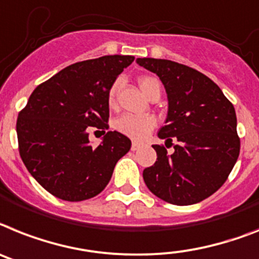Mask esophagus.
<instances>
[{
	"instance_id": "obj_1",
	"label": "esophagus",
	"mask_w": 259,
	"mask_h": 259,
	"mask_svg": "<svg viewBox=\"0 0 259 259\" xmlns=\"http://www.w3.org/2000/svg\"><path fill=\"white\" fill-rule=\"evenodd\" d=\"M140 147H141V145H140V143H137V142H133V145H132V150H133V151L138 150Z\"/></svg>"
}]
</instances>
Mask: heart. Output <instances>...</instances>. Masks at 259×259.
<instances>
[{
	"instance_id": "b5f03b06",
	"label": "heart",
	"mask_w": 259,
	"mask_h": 259,
	"mask_svg": "<svg viewBox=\"0 0 259 259\" xmlns=\"http://www.w3.org/2000/svg\"><path fill=\"white\" fill-rule=\"evenodd\" d=\"M138 84H140L141 89L143 91V93L146 95L147 97L159 89L160 85L158 80L154 79V77H150V76H143L138 80ZM117 89H118V82H114L112 87H110L109 92H108V104L110 106H114L116 104V95ZM156 126V119L153 116H134V114H122L119 116L118 118L114 121V129L118 132V133L123 134V136L129 137L134 141H145L147 137L150 136V133L153 132L154 127Z\"/></svg>"
}]
</instances>
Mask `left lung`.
I'll use <instances>...</instances> for the list:
<instances>
[{"label":"left lung","instance_id":"left-lung-1","mask_svg":"<svg viewBox=\"0 0 259 259\" xmlns=\"http://www.w3.org/2000/svg\"><path fill=\"white\" fill-rule=\"evenodd\" d=\"M137 63L163 82L168 99L166 125L158 137L178 141L175 151L154 145L156 162L143 170L147 188L167 203L191 205L216 192L240 154L233 104L204 73L166 59Z\"/></svg>","mask_w":259,"mask_h":259}]
</instances>
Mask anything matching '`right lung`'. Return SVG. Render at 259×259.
<instances>
[{
  "label": "right lung",
  "instance_id": "obj_1",
  "mask_svg": "<svg viewBox=\"0 0 259 259\" xmlns=\"http://www.w3.org/2000/svg\"><path fill=\"white\" fill-rule=\"evenodd\" d=\"M133 60L130 55H106L71 64L36 87L19 112V155L54 196L81 201L99 195L132 147V141L118 132H108L92 147L88 132L109 127L108 92Z\"/></svg>",
  "mask_w": 259,
  "mask_h": 259
}]
</instances>
